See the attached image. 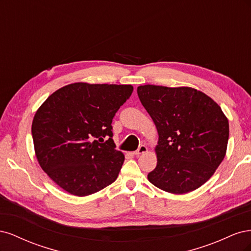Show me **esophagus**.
I'll use <instances>...</instances> for the list:
<instances>
[{"mask_svg": "<svg viewBox=\"0 0 251 251\" xmlns=\"http://www.w3.org/2000/svg\"><path fill=\"white\" fill-rule=\"evenodd\" d=\"M147 151H148V148H147L146 146H144V144H141V146L138 148V150L134 151V155L139 156V155H141V154H143V153H146Z\"/></svg>", "mask_w": 251, "mask_h": 251, "instance_id": "obj_1", "label": "esophagus"}]
</instances>
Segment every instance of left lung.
I'll use <instances>...</instances> for the list:
<instances>
[{
  "label": "left lung",
  "mask_w": 251,
  "mask_h": 251,
  "mask_svg": "<svg viewBox=\"0 0 251 251\" xmlns=\"http://www.w3.org/2000/svg\"><path fill=\"white\" fill-rule=\"evenodd\" d=\"M159 134L151 184L172 194L195 191L223 161L229 125L221 108L200 91L146 85L137 88Z\"/></svg>",
  "instance_id": "obj_1"
}]
</instances>
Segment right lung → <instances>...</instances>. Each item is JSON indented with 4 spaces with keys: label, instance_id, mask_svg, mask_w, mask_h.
<instances>
[{
    "label": "right lung",
    "instance_id": "1",
    "mask_svg": "<svg viewBox=\"0 0 251 251\" xmlns=\"http://www.w3.org/2000/svg\"><path fill=\"white\" fill-rule=\"evenodd\" d=\"M132 92L131 85L75 82L55 91L35 113L37 161L66 192L85 197L117 179L125 156L115 149L112 120Z\"/></svg>",
    "mask_w": 251,
    "mask_h": 251
}]
</instances>
